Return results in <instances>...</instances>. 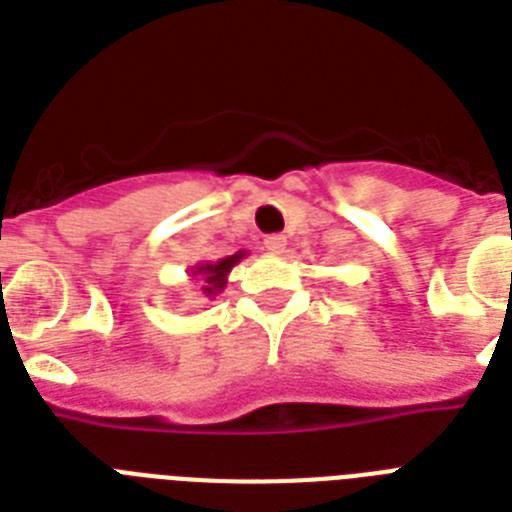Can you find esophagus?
<instances>
[{
  "instance_id": "esophagus-1",
  "label": "esophagus",
  "mask_w": 512,
  "mask_h": 512,
  "mask_svg": "<svg viewBox=\"0 0 512 512\" xmlns=\"http://www.w3.org/2000/svg\"><path fill=\"white\" fill-rule=\"evenodd\" d=\"M284 247H287V236H281V233L265 236V249L268 252H284Z\"/></svg>"
}]
</instances>
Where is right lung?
<instances>
[{"label":"right lung","instance_id":"obj_1","mask_svg":"<svg viewBox=\"0 0 512 512\" xmlns=\"http://www.w3.org/2000/svg\"><path fill=\"white\" fill-rule=\"evenodd\" d=\"M247 255L244 249L236 252V255H228L223 260H215V263H199L196 268H191V273L196 276V284H199L201 295L204 297H215L225 289V281H228V273L241 257Z\"/></svg>","mask_w":512,"mask_h":512}]
</instances>
